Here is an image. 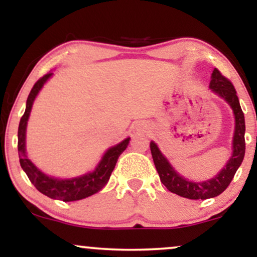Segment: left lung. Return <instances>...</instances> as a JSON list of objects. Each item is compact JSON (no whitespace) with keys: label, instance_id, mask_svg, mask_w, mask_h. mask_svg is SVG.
I'll list each match as a JSON object with an SVG mask.
<instances>
[{"label":"left lung","instance_id":"obj_1","mask_svg":"<svg viewBox=\"0 0 257 257\" xmlns=\"http://www.w3.org/2000/svg\"><path fill=\"white\" fill-rule=\"evenodd\" d=\"M210 88L231 105L235 117L232 157L229 158L228 163L221 170L220 174H217L214 179L204 182H192L190 180H186L173 169L169 162L158 150L157 145L155 143L150 144L153 162H155L162 184L166 186L170 192L188 199H208L222 193L231 184L233 176L243 162L244 153H245V139H244L245 120H244V113L241 111L237 91L233 87L232 82L226 78L219 70L214 69Z\"/></svg>","mask_w":257,"mask_h":257}]
</instances>
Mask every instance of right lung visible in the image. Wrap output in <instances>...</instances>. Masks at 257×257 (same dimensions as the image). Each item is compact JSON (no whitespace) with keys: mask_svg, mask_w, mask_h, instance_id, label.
I'll use <instances>...</instances> for the list:
<instances>
[{"mask_svg":"<svg viewBox=\"0 0 257 257\" xmlns=\"http://www.w3.org/2000/svg\"><path fill=\"white\" fill-rule=\"evenodd\" d=\"M53 75L52 72L47 73L43 77H41L36 83L34 84L32 89L29 94L28 100H26V108L23 117L20 118L19 128H18V153H19L20 166L23 170L26 173L28 178L32 182V185L43 193L44 196L49 197L53 199L64 200V202H72V200L83 199L85 197H89L91 194L96 193L101 190L104 186L107 184L114 167H116L117 159L128 146L131 138L125 139L118 145L111 147L107 150L102 157L101 162L93 173L85 174L83 176L69 180H59L54 178H49L41 170H38L34 164L31 163L30 159L28 158L25 152V132L26 124H28L29 116L34 104V100L36 98L38 91L46 83V81Z\"/></svg>","mask_w":257,"mask_h":257,"instance_id":"obj_1","label":"right lung"}]
</instances>
